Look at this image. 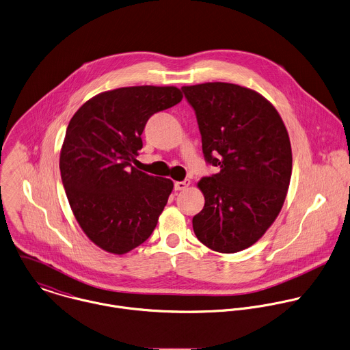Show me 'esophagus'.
<instances>
[{"label": "esophagus", "instance_id": "34e87169", "mask_svg": "<svg viewBox=\"0 0 350 350\" xmlns=\"http://www.w3.org/2000/svg\"><path fill=\"white\" fill-rule=\"evenodd\" d=\"M189 184H191L189 180L177 181V183H174V189H176V191H183V189H185L187 187H189Z\"/></svg>", "mask_w": 350, "mask_h": 350}]
</instances>
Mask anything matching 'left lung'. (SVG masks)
Instances as JSON below:
<instances>
[{"label": "left lung", "mask_w": 350, "mask_h": 350, "mask_svg": "<svg viewBox=\"0 0 350 350\" xmlns=\"http://www.w3.org/2000/svg\"><path fill=\"white\" fill-rule=\"evenodd\" d=\"M196 114L202 148L219 173L198 187L204 207L192 219L200 243L234 254L255 244L278 217L292 176V147L275 107L232 83L181 88Z\"/></svg>", "instance_id": "obj_1"}]
</instances>
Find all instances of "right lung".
I'll return each mask as SVG.
<instances>
[{
  "instance_id": "obj_1",
  "label": "right lung",
  "mask_w": 350,
  "mask_h": 350,
  "mask_svg": "<svg viewBox=\"0 0 350 350\" xmlns=\"http://www.w3.org/2000/svg\"><path fill=\"white\" fill-rule=\"evenodd\" d=\"M181 99L177 87H122L95 95L69 121L61 180L76 221L99 248L126 254L155 229L173 181L143 173L132 162L148 118Z\"/></svg>"
}]
</instances>
